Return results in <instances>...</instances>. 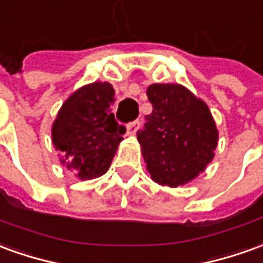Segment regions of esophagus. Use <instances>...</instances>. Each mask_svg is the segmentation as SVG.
<instances>
[{
    "label": "esophagus",
    "mask_w": 263,
    "mask_h": 263,
    "mask_svg": "<svg viewBox=\"0 0 263 263\" xmlns=\"http://www.w3.org/2000/svg\"><path fill=\"white\" fill-rule=\"evenodd\" d=\"M139 124H141V121L139 119H135V121H132L128 124V134H135L138 131V128H139Z\"/></svg>",
    "instance_id": "esophagus-1"
}]
</instances>
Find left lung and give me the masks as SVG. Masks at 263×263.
<instances>
[{"instance_id": "8db88e82", "label": "left lung", "mask_w": 263, "mask_h": 263, "mask_svg": "<svg viewBox=\"0 0 263 263\" xmlns=\"http://www.w3.org/2000/svg\"><path fill=\"white\" fill-rule=\"evenodd\" d=\"M146 95L152 112L137 132L146 170L159 185H185L214 159V118L208 105L179 84H152Z\"/></svg>"}]
</instances>
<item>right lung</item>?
Here are the masks:
<instances>
[{
  "instance_id": "obj_1",
  "label": "right lung",
  "mask_w": 263,
  "mask_h": 263,
  "mask_svg": "<svg viewBox=\"0 0 263 263\" xmlns=\"http://www.w3.org/2000/svg\"><path fill=\"white\" fill-rule=\"evenodd\" d=\"M115 91L108 82H93L75 91L62 104L52 124V144L61 163L80 179H93L109 170L125 126L115 121Z\"/></svg>"
}]
</instances>
